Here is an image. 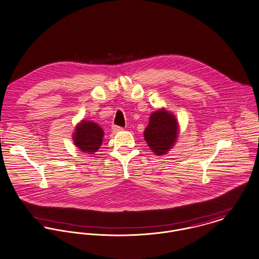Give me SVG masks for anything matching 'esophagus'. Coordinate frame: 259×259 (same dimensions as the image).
<instances>
[{"label":"esophagus","instance_id":"34e87169","mask_svg":"<svg viewBox=\"0 0 259 259\" xmlns=\"http://www.w3.org/2000/svg\"><path fill=\"white\" fill-rule=\"evenodd\" d=\"M123 128L121 127V126H118V125H114L113 126V131L114 132H116V133H118V132H121Z\"/></svg>","mask_w":259,"mask_h":259}]
</instances>
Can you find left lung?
<instances>
[{
	"mask_svg": "<svg viewBox=\"0 0 259 259\" xmlns=\"http://www.w3.org/2000/svg\"><path fill=\"white\" fill-rule=\"evenodd\" d=\"M178 135V123L165 110L151 114L144 131V140L156 155H163L173 145Z\"/></svg>",
	"mask_w": 259,
	"mask_h": 259,
	"instance_id": "1",
	"label": "left lung"
}]
</instances>
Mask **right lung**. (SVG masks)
I'll return each instance as SVG.
<instances>
[{"label":"right lung","instance_id":"right-lung-1","mask_svg":"<svg viewBox=\"0 0 259 259\" xmlns=\"http://www.w3.org/2000/svg\"><path fill=\"white\" fill-rule=\"evenodd\" d=\"M103 137L104 132L97 123L83 120L76 126L73 140L81 151L93 154L101 146Z\"/></svg>","mask_w":259,"mask_h":259}]
</instances>
